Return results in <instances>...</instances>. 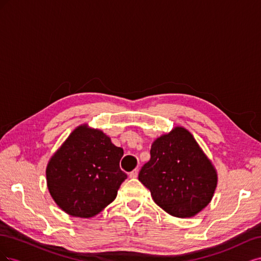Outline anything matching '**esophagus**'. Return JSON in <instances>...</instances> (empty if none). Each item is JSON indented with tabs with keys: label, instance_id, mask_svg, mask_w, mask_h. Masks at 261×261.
Instances as JSON below:
<instances>
[{
	"label": "esophagus",
	"instance_id": "esophagus-1",
	"mask_svg": "<svg viewBox=\"0 0 261 261\" xmlns=\"http://www.w3.org/2000/svg\"><path fill=\"white\" fill-rule=\"evenodd\" d=\"M138 176V170L137 169H135L134 171H132L130 173H129V177L130 178H136Z\"/></svg>",
	"mask_w": 261,
	"mask_h": 261
}]
</instances>
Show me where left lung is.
<instances>
[{"instance_id": "8db88e82", "label": "left lung", "mask_w": 261, "mask_h": 261, "mask_svg": "<svg viewBox=\"0 0 261 261\" xmlns=\"http://www.w3.org/2000/svg\"><path fill=\"white\" fill-rule=\"evenodd\" d=\"M138 179L153 201L169 215L192 218L206 208L218 184V173L194 136L181 126L154 139L150 160Z\"/></svg>"}]
</instances>
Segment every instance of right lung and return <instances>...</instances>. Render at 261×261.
<instances>
[{"instance_id": "add662e5", "label": "right lung", "mask_w": 261, "mask_h": 261, "mask_svg": "<svg viewBox=\"0 0 261 261\" xmlns=\"http://www.w3.org/2000/svg\"><path fill=\"white\" fill-rule=\"evenodd\" d=\"M123 154L102 130L78 126L46 165V186L55 203L72 217L97 216L127 177L120 169Z\"/></svg>"}]
</instances>
